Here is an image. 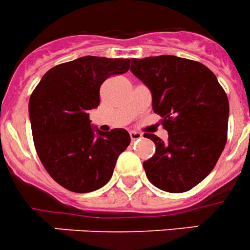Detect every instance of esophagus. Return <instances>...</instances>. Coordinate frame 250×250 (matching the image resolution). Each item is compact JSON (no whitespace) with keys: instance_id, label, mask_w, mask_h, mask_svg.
<instances>
[{"instance_id":"34e87169","label":"esophagus","mask_w":250,"mask_h":250,"mask_svg":"<svg viewBox=\"0 0 250 250\" xmlns=\"http://www.w3.org/2000/svg\"><path fill=\"white\" fill-rule=\"evenodd\" d=\"M129 135H130V139H132V142H135V140L142 139V137H143V135L140 134L139 132H134V130H132V132L129 133Z\"/></svg>"}]
</instances>
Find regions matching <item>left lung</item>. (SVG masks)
<instances>
[{
  "mask_svg": "<svg viewBox=\"0 0 250 250\" xmlns=\"http://www.w3.org/2000/svg\"><path fill=\"white\" fill-rule=\"evenodd\" d=\"M130 71L149 88L152 110L168 133L166 143L145 134L156 146L143 162L147 179L168 193L192 189L212 171L226 145V93L207 66L177 56L130 58Z\"/></svg>",
  "mask_w": 250,
  "mask_h": 250,
  "instance_id": "8db88e82",
  "label": "left lung"
}]
</instances>
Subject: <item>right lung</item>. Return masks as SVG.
I'll return each mask as SVG.
<instances>
[{
	"instance_id": "add662e5",
	"label": "right lung",
	"mask_w": 250,
	"mask_h": 250,
	"mask_svg": "<svg viewBox=\"0 0 250 250\" xmlns=\"http://www.w3.org/2000/svg\"><path fill=\"white\" fill-rule=\"evenodd\" d=\"M128 58L84 56L46 72L29 100L34 144L41 164L58 184L89 193L112 177L118 156L130 143L123 128L101 132L89 111L100 104L108 77L129 69Z\"/></svg>"
}]
</instances>
